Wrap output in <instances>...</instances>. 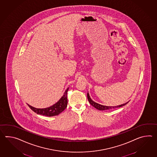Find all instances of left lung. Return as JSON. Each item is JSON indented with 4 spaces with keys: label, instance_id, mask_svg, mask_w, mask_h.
I'll return each instance as SVG.
<instances>
[{
    "label": "left lung",
    "instance_id": "obj_1",
    "mask_svg": "<svg viewBox=\"0 0 157 157\" xmlns=\"http://www.w3.org/2000/svg\"><path fill=\"white\" fill-rule=\"evenodd\" d=\"M87 98H88V100L90 104L91 105H92L94 108L97 109L99 110H110V109L117 108H120V107H122L123 106H124V105H125L129 102L128 101V102H125V103L123 104L120 105H118V106H104V105H102L99 104L94 102L91 99L90 96V94H88V92L87 93Z\"/></svg>",
    "mask_w": 157,
    "mask_h": 157
}]
</instances>
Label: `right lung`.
Wrapping results in <instances>:
<instances>
[{"instance_id": "add662e5", "label": "right lung", "mask_w": 157, "mask_h": 157, "mask_svg": "<svg viewBox=\"0 0 157 157\" xmlns=\"http://www.w3.org/2000/svg\"><path fill=\"white\" fill-rule=\"evenodd\" d=\"M69 87L67 88L65 91L63 96L52 106H49L46 108H36L32 106L29 104H28L29 108L32 109L33 112L38 114L47 116V117H53L59 114L61 112H63L67 107V93Z\"/></svg>"}]
</instances>
